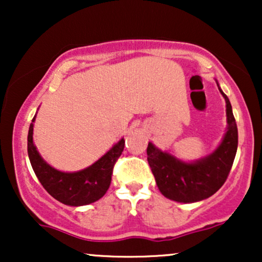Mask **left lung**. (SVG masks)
I'll return each instance as SVG.
<instances>
[{"mask_svg":"<svg viewBox=\"0 0 262 262\" xmlns=\"http://www.w3.org/2000/svg\"><path fill=\"white\" fill-rule=\"evenodd\" d=\"M218 85V82H217ZM227 107V132L218 148L200 160L186 162L148 144L146 154L156 185L165 197L180 203H193L214 194L229 175L237 149V128L229 98L219 87Z\"/></svg>","mask_w":262,"mask_h":262,"instance_id":"obj_1","label":"left lung"}]
</instances>
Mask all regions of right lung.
<instances>
[{"label":"right lung","instance_id":"right-lung-1","mask_svg":"<svg viewBox=\"0 0 262 262\" xmlns=\"http://www.w3.org/2000/svg\"><path fill=\"white\" fill-rule=\"evenodd\" d=\"M35 116L28 130V156L39 182L50 196L66 206L80 207L93 203L104 196L112 180L113 166L124 149V139L118 141L102 158L86 169L64 172L50 166L33 143Z\"/></svg>","mask_w":262,"mask_h":262}]
</instances>
